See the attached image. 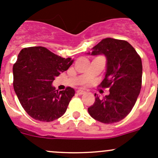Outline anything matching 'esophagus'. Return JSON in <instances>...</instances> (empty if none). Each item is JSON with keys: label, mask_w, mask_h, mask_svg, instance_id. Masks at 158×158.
<instances>
[{"label": "esophagus", "mask_w": 158, "mask_h": 158, "mask_svg": "<svg viewBox=\"0 0 158 158\" xmlns=\"http://www.w3.org/2000/svg\"><path fill=\"white\" fill-rule=\"evenodd\" d=\"M76 92H77L78 95H83V94L85 93V91L82 90V89H79V90L76 91Z\"/></svg>", "instance_id": "1"}]
</instances>
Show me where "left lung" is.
<instances>
[{
    "mask_svg": "<svg viewBox=\"0 0 158 158\" xmlns=\"http://www.w3.org/2000/svg\"><path fill=\"white\" fill-rule=\"evenodd\" d=\"M88 55H103L106 72L102 87H110L109 94L88 108L91 117L105 124L125 118L135 106L141 88L142 63L135 48L125 40L106 38L92 47Z\"/></svg>",
    "mask_w": 158,
    "mask_h": 158,
    "instance_id": "obj_1",
    "label": "left lung"
}]
</instances>
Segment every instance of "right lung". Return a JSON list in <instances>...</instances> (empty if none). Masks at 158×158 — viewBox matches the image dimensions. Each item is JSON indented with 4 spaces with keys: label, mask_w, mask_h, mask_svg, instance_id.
<instances>
[{
    "label": "right lung",
    "mask_w": 158,
    "mask_h": 158,
    "mask_svg": "<svg viewBox=\"0 0 158 158\" xmlns=\"http://www.w3.org/2000/svg\"><path fill=\"white\" fill-rule=\"evenodd\" d=\"M73 61L70 57L63 58L43 47L21 49L13 66L14 89L30 117L48 122L66 112L75 90L67 87L65 91L58 92L52 84Z\"/></svg>",
    "instance_id": "1"
}]
</instances>
